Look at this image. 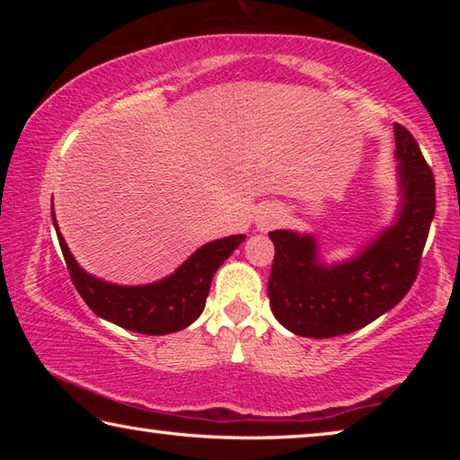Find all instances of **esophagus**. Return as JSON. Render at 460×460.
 <instances>
[{"label":"esophagus","mask_w":460,"mask_h":460,"mask_svg":"<svg viewBox=\"0 0 460 460\" xmlns=\"http://www.w3.org/2000/svg\"><path fill=\"white\" fill-rule=\"evenodd\" d=\"M278 221H279L278 211H274V208H263L261 215L258 217V229L268 231L270 227H274Z\"/></svg>","instance_id":"esophagus-1"}]
</instances>
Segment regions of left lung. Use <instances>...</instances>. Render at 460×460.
Masks as SVG:
<instances>
[{
  "mask_svg": "<svg viewBox=\"0 0 460 460\" xmlns=\"http://www.w3.org/2000/svg\"><path fill=\"white\" fill-rule=\"evenodd\" d=\"M402 211L355 260L326 268L310 235L271 231L276 255L268 279L271 313L300 337L329 339L363 329L394 308L416 282L436 211V184L420 146L395 123Z\"/></svg>",
  "mask_w": 460,
  "mask_h": 460,
  "instance_id": "obj_1",
  "label": "left lung"
}]
</instances>
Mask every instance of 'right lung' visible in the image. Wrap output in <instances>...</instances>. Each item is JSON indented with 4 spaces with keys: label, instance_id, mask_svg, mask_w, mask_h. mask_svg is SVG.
<instances>
[{
    "label": "right lung",
    "instance_id": "1",
    "mask_svg": "<svg viewBox=\"0 0 460 460\" xmlns=\"http://www.w3.org/2000/svg\"><path fill=\"white\" fill-rule=\"evenodd\" d=\"M54 221V211H52ZM58 243L76 292L97 316L142 334H168L192 324L205 310L215 271L243 243L245 235L211 241L197 249L172 276L147 286H115L101 282L79 268L54 221Z\"/></svg>",
    "mask_w": 460,
    "mask_h": 460
}]
</instances>
